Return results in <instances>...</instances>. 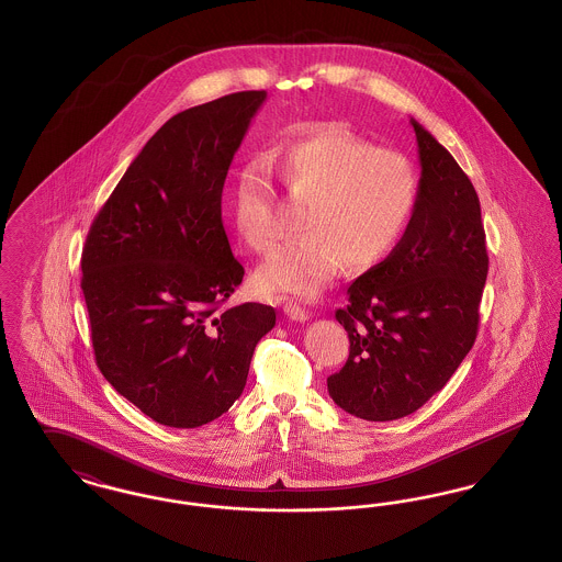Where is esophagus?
Segmentation results:
<instances>
[{
    "label": "esophagus",
    "instance_id": "34e87169",
    "mask_svg": "<svg viewBox=\"0 0 562 562\" xmlns=\"http://www.w3.org/2000/svg\"><path fill=\"white\" fill-rule=\"evenodd\" d=\"M284 314H286L291 321H310V314L305 312V307H301L299 303H293V301H286V303H284Z\"/></svg>",
    "mask_w": 562,
    "mask_h": 562
}]
</instances>
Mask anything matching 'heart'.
I'll use <instances>...</instances> for the list:
<instances>
[{
	"mask_svg": "<svg viewBox=\"0 0 562 562\" xmlns=\"http://www.w3.org/2000/svg\"><path fill=\"white\" fill-rule=\"evenodd\" d=\"M268 166L293 200L307 202L301 223L305 238L271 255L257 271L259 284L271 293L312 299L344 266L374 268L396 248L417 206L413 161L335 126L273 147ZM232 218L257 252L278 244L273 191L261 166L238 170Z\"/></svg>",
	"mask_w": 562,
	"mask_h": 562,
	"instance_id": "1",
	"label": "heart"
}]
</instances>
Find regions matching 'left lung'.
<instances>
[{
	"label": "left lung",
	"mask_w": 562,
	"mask_h": 562,
	"mask_svg": "<svg viewBox=\"0 0 562 562\" xmlns=\"http://www.w3.org/2000/svg\"><path fill=\"white\" fill-rule=\"evenodd\" d=\"M422 179L396 248L348 289L335 318L349 356L326 379L346 413L392 422L440 392L476 341L488 273L479 193L453 156L417 122Z\"/></svg>",
	"instance_id": "1"
}]
</instances>
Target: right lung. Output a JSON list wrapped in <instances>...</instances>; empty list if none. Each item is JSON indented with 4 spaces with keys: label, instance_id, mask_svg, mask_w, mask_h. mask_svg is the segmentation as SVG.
Instances as JSON below:
<instances>
[{
    "label": "right lung",
    "instance_id": "1",
    "mask_svg": "<svg viewBox=\"0 0 562 562\" xmlns=\"http://www.w3.org/2000/svg\"><path fill=\"white\" fill-rule=\"evenodd\" d=\"M268 99L246 90L170 117L94 216L81 291L109 383L168 428H200L240 398L257 344L276 324L261 303L221 310L240 286L221 218L223 183Z\"/></svg>",
    "mask_w": 562,
    "mask_h": 562
}]
</instances>
